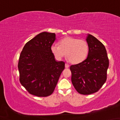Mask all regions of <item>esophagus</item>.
Wrapping results in <instances>:
<instances>
[{
  "mask_svg": "<svg viewBox=\"0 0 120 120\" xmlns=\"http://www.w3.org/2000/svg\"><path fill=\"white\" fill-rule=\"evenodd\" d=\"M65 67L66 68H68V67H69V65H68V64H67V63H65Z\"/></svg>",
  "mask_w": 120,
  "mask_h": 120,
  "instance_id": "obj_1",
  "label": "esophagus"
}]
</instances>
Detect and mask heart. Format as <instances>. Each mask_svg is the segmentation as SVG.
<instances>
[{"label": "heart", "instance_id": "b5f03b06", "mask_svg": "<svg viewBox=\"0 0 120 120\" xmlns=\"http://www.w3.org/2000/svg\"><path fill=\"white\" fill-rule=\"evenodd\" d=\"M51 50L58 59L64 57L67 53V57L70 62L77 64L87 57L89 47L85 40L67 37L61 41L60 45L53 44L51 46Z\"/></svg>", "mask_w": 120, "mask_h": 120}]
</instances>
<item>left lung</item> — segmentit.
I'll return each instance as SVG.
<instances>
[{
  "label": "left lung",
  "instance_id": "1",
  "mask_svg": "<svg viewBox=\"0 0 120 120\" xmlns=\"http://www.w3.org/2000/svg\"><path fill=\"white\" fill-rule=\"evenodd\" d=\"M89 51L87 58L70 67L71 80L79 93L89 95L98 92L106 82L109 60L105 47L91 34L86 37Z\"/></svg>",
  "mask_w": 120,
  "mask_h": 120
}]
</instances>
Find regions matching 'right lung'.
<instances>
[{
  "instance_id": "obj_1",
  "label": "right lung",
  "mask_w": 120,
  "mask_h": 120,
  "mask_svg": "<svg viewBox=\"0 0 120 120\" xmlns=\"http://www.w3.org/2000/svg\"><path fill=\"white\" fill-rule=\"evenodd\" d=\"M54 33L43 32L28 42L19 56V81L28 92L46 97L54 91L65 63L57 61L51 50Z\"/></svg>"
}]
</instances>
